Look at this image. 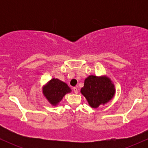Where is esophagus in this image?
Returning <instances> with one entry per match:
<instances>
[{"mask_svg":"<svg viewBox=\"0 0 148 148\" xmlns=\"http://www.w3.org/2000/svg\"><path fill=\"white\" fill-rule=\"evenodd\" d=\"M73 90H74V92H75L76 94H77V93H78V89H77V88H76V87H74V88H73Z\"/></svg>","mask_w":148,"mask_h":148,"instance_id":"1","label":"esophagus"}]
</instances>
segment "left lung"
Listing matches in <instances>:
<instances>
[{"label": "left lung", "instance_id": "obj_1", "mask_svg": "<svg viewBox=\"0 0 148 148\" xmlns=\"http://www.w3.org/2000/svg\"><path fill=\"white\" fill-rule=\"evenodd\" d=\"M81 92L88 100L90 106L97 108L100 104L108 102L114 95L115 88L108 77L89 76L85 80Z\"/></svg>", "mask_w": 148, "mask_h": 148}]
</instances>
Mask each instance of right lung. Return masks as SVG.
<instances>
[{
    "label": "right lung",
    "instance_id": "1",
    "mask_svg": "<svg viewBox=\"0 0 148 148\" xmlns=\"http://www.w3.org/2000/svg\"><path fill=\"white\" fill-rule=\"evenodd\" d=\"M70 92V88L65 83L58 79H53L45 88L43 93L49 102L56 105L61 101L67 93Z\"/></svg>",
    "mask_w": 148,
    "mask_h": 148
}]
</instances>
